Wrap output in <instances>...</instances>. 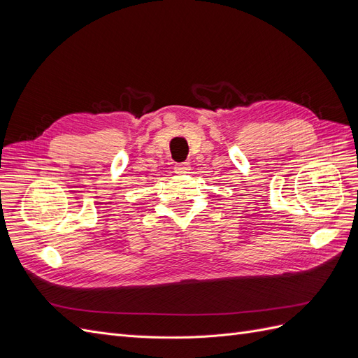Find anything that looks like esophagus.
I'll use <instances>...</instances> for the list:
<instances>
[{"label": "esophagus", "mask_w": 358, "mask_h": 358, "mask_svg": "<svg viewBox=\"0 0 358 358\" xmlns=\"http://www.w3.org/2000/svg\"><path fill=\"white\" fill-rule=\"evenodd\" d=\"M189 164L188 162H182V164H176L175 166V173L176 175H187V173H189Z\"/></svg>", "instance_id": "34e87169"}]
</instances>
